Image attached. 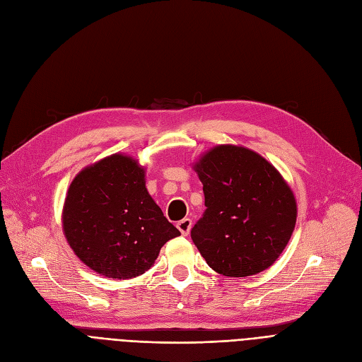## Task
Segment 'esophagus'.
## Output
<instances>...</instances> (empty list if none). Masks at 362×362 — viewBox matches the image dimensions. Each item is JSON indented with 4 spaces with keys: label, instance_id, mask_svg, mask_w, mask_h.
Returning a JSON list of instances; mask_svg holds the SVG:
<instances>
[{
    "label": "esophagus",
    "instance_id": "esophagus-1",
    "mask_svg": "<svg viewBox=\"0 0 362 362\" xmlns=\"http://www.w3.org/2000/svg\"><path fill=\"white\" fill-rule=\"evenodd\" d=\"M191 227H192V219H189V218H183L182 221H179V223H177V228L183 236L188 235Z\"/></svg>",
    "mask_w": 362,
    "mask_h": 362
}]
</instances>
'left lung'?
Segmentation results:
<instances>
[{
    "mask_svg": "<svg viewBox=\"0 0 362 362\" xmlns=\"http://www.w3.org/2000/svg\"><path fill=\"white\" fill-rule=\"evenodd\" d=\"M203 183V216L191 238L212 269L250 276L272 266L295 230L293 191L278 170L255 151L223 144L194 164Z\"/></svg>",
    "mask_w": 362,
    "mask_h": 362,
    "instance_id": "left-lung-1",
    "label": "left lung"
}]
</instances>
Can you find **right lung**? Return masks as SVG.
<instances>
[{
	"mask_svg": "<svg viewBox=\"0 0 362 362\" xmlns=\"http://www.w3.org/2000/svg\"><path fill=\"white\" fill-rule=\"evenodd\" d=\"M146 171L122 153L76 174L63 206V231L79 260L95 272L135 278L153 266L160 248L180 231L146 188Z\"/></svg>",
	"mask_w": 362,
	"mask_h": 362,
	"instance_id": "add662e5",
	"label": "right lung"
}]
</instances>
